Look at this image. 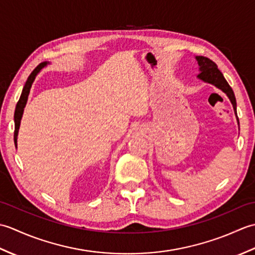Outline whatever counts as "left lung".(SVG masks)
Segmentation results:
<instances>
[{
	"label": "left lung",
	"instance_id": "1",
	"mask_svg": "<svg viewBox=\"0 0 255 255\" xmlns=\"http://www.w3.org/2000/svg\"><path fill=\"white\" fill-rule=\"evenodd\" d=\"M196 60L198 61L199 70H200L198 78L200 80L205 81V82L214 84L215 86H217L218 89L225 92V93L228 95L229 100L231 101L232 106H234V110L237 111V102H236L234 91H232L230 85L224 78L223 73L219 71L217 64H216L214 61H211L210 59L203 57V56H196ZM236 114H237V112H236ZM238 122H239V119H238Z\"/></svg>",
	"mask_w": 255,
	"mask_h": 255
}]
</instances>
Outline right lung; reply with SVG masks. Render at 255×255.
Instances as JSON below:
<instances>
[{"label":"right lung","instance_id":"obj_1","mask_svg":"<svg viewBox=\"0 0 255 255\" xmlns=\"http://www.w3.org/2000/svg\"><path fill=\"white\" fill-rule=\"evenodd\" d=\"M46 66V62H41L40 64L35 68L34 71L30 73V75L27 79L26 83L24 85L23 92H21V95L19 97V100L17 102V105H16V110H15V115H14V121H15V130H14V141L16 144V141H17V133H18V129H19V125H20V119L21 116H23V112H24V107L26 105L27 99H28V94L29 91L31 88V84L34 82V80L36 78V75L38 74V72Z\"/></svg>","mask_w":255,"mask_h":255}]
</instances>
